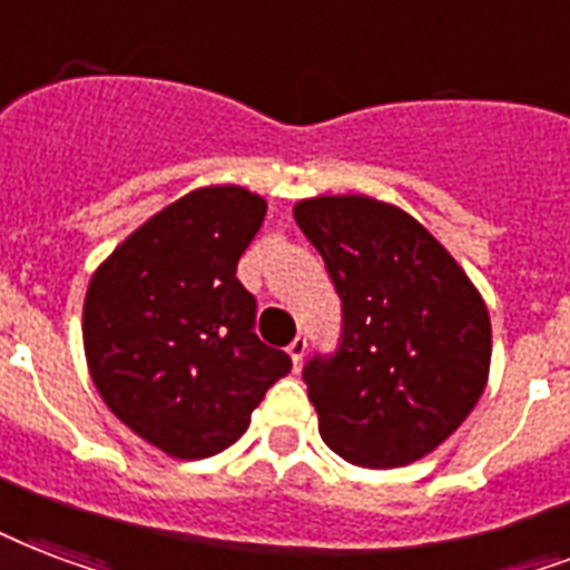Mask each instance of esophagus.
<instances>
[{
  "label": "esophagus",
  "instance_id": "obj_1",
  "mask_svg": "<svg viewBox=\"0 0 570 570\" xmlns=\"http://www.w3.org/2000/svg\"><path fill=\"white\" fill-rule=\"evenodd\" d=\"M286 353H289L293 364H295V367H298V364L304 362V353H307V337H304V334H295L293 343L286 346Z\"/></svg>",
  "mask_w": 570,
  "mask_h": 570
}]
</instances>
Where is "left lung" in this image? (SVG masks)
Returning a JSON list of instances; mask_svg holds the SVG:
<instances>
[{
    "label": "left lung",
    "mask_w": 570,
    "mask_h": 570,
    "mask_svg": "<svg viewBox=\"0 0 570 570\" xmlns=\"http://www.w3.org/2000/svg\"><path fill=\"white\" fill-rule=\"evenodd\" d=\"M341 295L334 355L304 364L325 445L364 469L406 466L475 410L490 373L488 304L403 208L364 197L295 203Z\"/></svg>",
    "instance_id": "8db88e82"
}]
</instances>
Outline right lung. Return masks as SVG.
I'll use <instances>...</instances> for the list:
<instances>
[{
    "instance_id": "right-lung-1",
    "label": "right lung",
    "mask_w": 570,
    "mask_h": 570,
    "mask_svg": "<svg viewBox=\"0 0 570 570\" xmlns=\"http://www.w3.org/2000/svg\"><path fill=\"white\" fill-rule=\"evenodd\" d=\"M266 220L238 185L185 194L134 229L89 281L86 364L121 424L169 458L229 449L289 373L254 332L256 298L236 268Z\"/></svg>"
}]
</instances>
